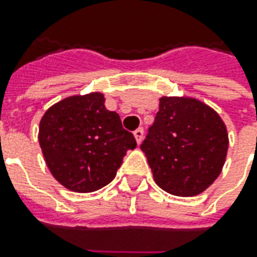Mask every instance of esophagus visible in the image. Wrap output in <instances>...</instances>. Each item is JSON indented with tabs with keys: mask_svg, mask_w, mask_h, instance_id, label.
<instances>
[{
	"mask_svg": "<svg viewBox=\"0 0 257 257\" xmlns=\"http://www.w3.org/2000/svg\"><path fill=\"white\" fill-rule=\"evenodd\" d=\"M134 137H136V142H137V144H140L142 142H143V137H144V130L142 128V127H139L137 130H134Z\"/></svg>",
	"mask_w": 257,
	"mask_h": 257,
	"instance_id": "34e87169",
	"label": "esophagus"
}]
</instances>
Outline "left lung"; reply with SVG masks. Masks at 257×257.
<instances>
[{"mask_svg":"<svg viewBox=\"0 0 257 257\" xmlns=\"http://www.w3.org/2000/svg\"><path fill=\"white\" fill-rule=\"evenodd\" d=\"M140 147L159 187L192 197L222 173L229 137L220 115L207 104L192 97H162Z\"/></svg>","mask_w":257,"mask_h":257,"instance_id":"1","label":"left lung"}]
</instances>
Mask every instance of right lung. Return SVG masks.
<instances>
[{
  "label": "right lung",
  "mask_w": 257,
  "mask_h": 257,
  "mask_svg": "<svg viewBox=\"0 0 257 257\" xmlns=\"http://www.w3.org/2000/svg\"><path fill=\"white\" fill-rule=\"evenodd\" d=\"M103 93L71 95L51 105L40 121L38 142L51 174L65 189L95 192L115 177L136 139Z\"/></svg>",
  "instance_id": "right-lung-1"
}]
</instances>
